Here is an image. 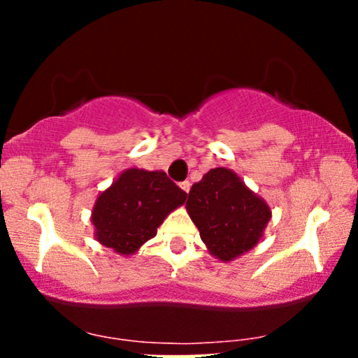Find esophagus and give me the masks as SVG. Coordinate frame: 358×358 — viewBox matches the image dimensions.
I'll return each instance as SVG.
<instances>
[{"instance_id": "34e87169", "label": "esophagus", "mask_w": 358, "mask_h": 358, "mask_svg": "<svg viewBox=\"0 0 358 358\" xmlns=\"http://www.w3.org/2000/svg\"><path fill=\"white\" fill-rule=\"evenodd\" d=\"M180 187H182V190H183V192H187V193H188V192H190L192 183H190V182H183L182 185H180Z\"/></svg>"}]
</instances>
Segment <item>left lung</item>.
Wrapping results in <instances>:
<instances>
[{
  "instance_id": "8db88e82",
  "label": "left lung",
  "mask_w": 358,
  "mask_h": 358,
  "mask_svg": "<svg viewBox=\"0 0 358 358\" xmlns=\"http://www.w3.org/2000/svg\"><path fill=\"white\" fill-rule=\"evenodd\" d=\"M187 212L210 256L231 262L261 242L271 207L229 168H212L192 185Z\"/></svg>"
}]
</instances>
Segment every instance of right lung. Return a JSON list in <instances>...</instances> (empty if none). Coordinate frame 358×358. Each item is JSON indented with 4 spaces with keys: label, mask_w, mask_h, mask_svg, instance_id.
I'll use <instances>...</instances> for the list:
<instances>
[{
    "label": "right lung",
    "mask_w": 358,
    "mask_h": 358,
    "mask_svg": "<svg viewBox=\"0 0 358 358\" xmlns=\"http://www.w3.org/2000/svg\"><path fill=\"white\" fill-rule=\"evenodd\" d=\"M185 200L187 193L165 171L127 168L97 195L90 215L94 237L119 256H133Z\"/></svg>",
    "instance_id": "obj_1"
}]
</instances>
